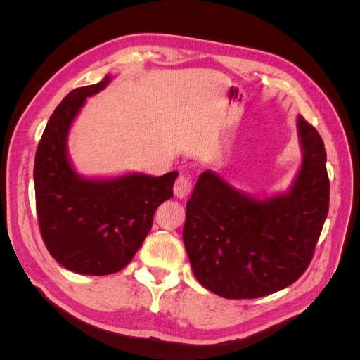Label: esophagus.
<instances>
[{
  "label": "esophagus",
  "instance_id": "34e87169",
  "mask_svg": "<svg viewBox=\"0 0 360 360\" xmlns=\"http://www.w3.org/2000/svg\"><path fill=\"white\" fill-rule=\"evenodd\" d=\"M192 191V180L186 176H180L174 183V195L180 200H186Z\"/></svg>",
  "mask_w": 360,
  "mask_h": 360
}]
</instances>
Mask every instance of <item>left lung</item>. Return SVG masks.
<instances>
[{"label": "left lung", "instance_id": "left-lung-1", "mask_svg": "<svg viewBox=\"0 0 360 360\" xmlns=\"http://www.w3.org/2000/svg\"><path fill=\"white\" fill-rule=\"evenodd\" d=\"M302 167L285 193L257 200L204 171L186 204L183 242L200 284L225 299L284 290L308 269L329 212L323 139L297 115Z\"/></svg>", "mask_w": 360, "mask_h": 360}]
</instances>
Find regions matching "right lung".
I'll use <instances>...</instances> for the list:
<instances>
[{
  "label": "right lung",
  "instance_id": "add662e5",
  "mask_svg": "<svg viewBox=\"0 0 360 360\" xmlns=\"http://www.w3.org/2000/svg\"><path fill=\"white\" fill-rule=\"evenodd\" d=\"M111 76L70 91L56 108L34 160L36 209L49 254L70 271L103 276L126 267L153 225L158 207L172 198L179 172L160 177L132 172L85 179L72 167L68 136L86 97L102 91Z\"/></svg>",
  "mask_w": 360,
  "mask_h": 360
}]
</instances>
